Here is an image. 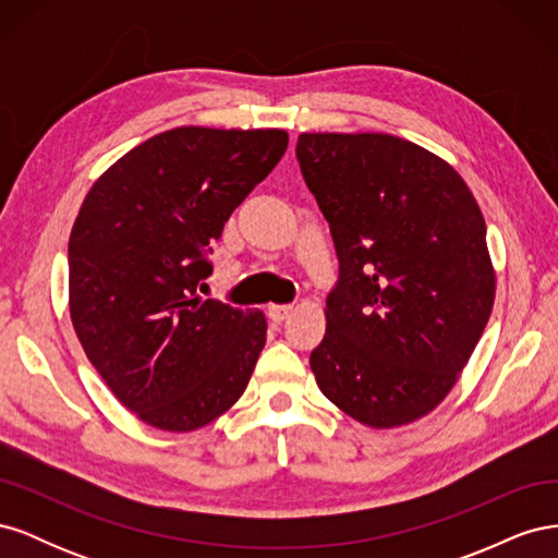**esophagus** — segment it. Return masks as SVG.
<instances>
[{
  "mask_svg": "<svg viewBox=\"0 0 558 558\" xmlns=\"http://www.w3.org/2000/svg\"><path fill=\"white\" fill-rule=\"evenodd\" d=\"M267 314H269V318L277 320V324H281V320H286L293 314V305H269Z\"/></svg>",
  "mask_w": 558,
  "mask_h": 558,
  "instance_id": "34e87169",
  "label": "esophagus"
}]
</instances>
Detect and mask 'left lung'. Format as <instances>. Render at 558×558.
<instances>
[{
  "instance_id": "left-lung-1",
  "label": "left lung",
  "mask_w": 558,
  "mask_h": 558,
  "mask_svg": "<svg viewBox=\"0 0 558 558\" xmlns=\"http://www.w3.org/2000/svg\"><path fill=\"white\" fill-rule=\"evenodd\" d=\"M295 154L340 258L316 384L363 426L414 424L449 396L494 310L482 209L447 160L393 134L302 132Z\"/></svg>"
}]
</instances>
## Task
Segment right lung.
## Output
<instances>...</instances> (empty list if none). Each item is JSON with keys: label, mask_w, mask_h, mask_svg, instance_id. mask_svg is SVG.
Segmentation results:
<instances>
[{"label": "right lung", "mask_w": 558, "mask_h": 558, "mask_svg": "<svg viewBox=\"0 0 558 558\" xmlns=\"http://www.w3.org/2000/svg\"><path fill=\"white\" fill-rule=\"evenodd\" d=\"M286 130L183 125L97 177L70 234V316L118 402L144 424L191 433L244 393L265 347L260 310L197 295L205 251L275 170Z\"/></svg>", "instance_id": "right-lung-1"}]
</instances>
